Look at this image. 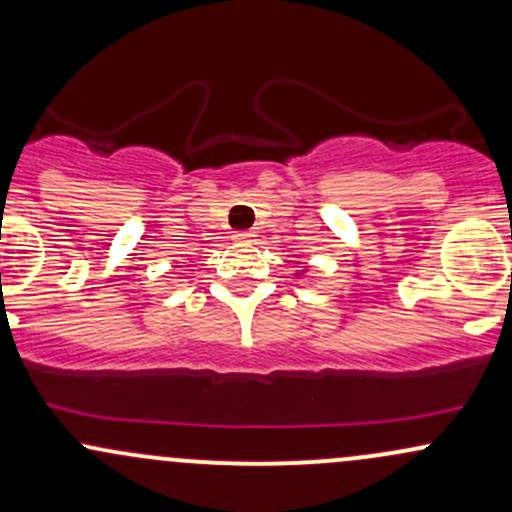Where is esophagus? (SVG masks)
<instances>
[{"mask_svg":"<svg viewBox=\"0 0 512 512\" xmlns=\"http://www.w3.org/2000/svg\"><path fill=\"white\" fill-rule=\"evenodd\" d=\"M233 238L238 240V243H252V238H255V233H252V230H238V233H235Z\"/></svg>","mask_w":512,"mask_h":512,"instance_id":"obj_1","label":"esophagus"}]
</instances>
